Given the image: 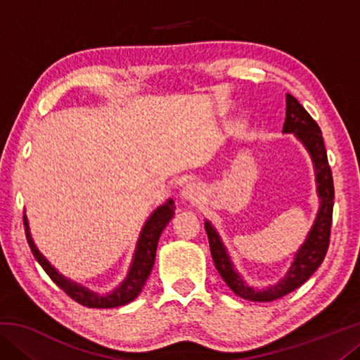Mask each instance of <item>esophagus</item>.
<instances>
[{
  "label": "esophagus",
  "instance_id": "obj_1",
  "mask_svg": "<svg viewBox=\"0 0 360 360\" xmlns=\"http://www.w3.org/2000/svg\"><path fill=\"white\" fill-rule=\"evenodd\" d=\"M181 197H182V200H184V202L197 203L203 198V188L200 187L198 184H195V182H188V184L184 188H182Z\"/></svg>",
  "mask_w": 360,
  "mask_h": 360
}]
</instances>
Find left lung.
Listing matches in <instances>:
<instances>
[{
	"instance_id": "obj_1",
	"label": "left lung",
	"mask_w": 360,
	"mask_h": 360,
	"mask_svg": "<svg viewBox=\"0 0 360 360\" xmlns=\"http://www.w3.org/2000/svg\"><path fill=\"white\" fill-rule=\"evenodd\" d=\"M283 133H292L303 144V148L308 150L314 167L316 188H318L319 197V210L313 222V227L309 229L307 240L303 241V245L295 252L294 260H292L284 278L265 289H255L252 285H249L235 268L233 262H231L227 248H225L221 240V235L217 233V230L212 227L210 221H205V230L208 233L211 255L219 275L222 276L225 284L236 295L251 302H273L276 298L290 294L297 288H300L321 266L327 254L328 243H330L335 192L324 139H322L319 125L316 124L311 115L307 112V109L290 94L285 95V120L283 125Z\"/></svg>"
}]
</instances>
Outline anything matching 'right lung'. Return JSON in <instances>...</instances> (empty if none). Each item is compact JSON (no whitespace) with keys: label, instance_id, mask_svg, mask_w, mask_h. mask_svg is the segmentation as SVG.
Listing matches in <instances>:
<instances>
[{"label":"right lung","instance_id":"add662e5","mask_svg":"<svg viewBox=\"0 0 360 360\" xmlns=\"http://www.w3.org/2000/svg\"><path fill=\"white\" fill-rule=\"evenodd\" d=\"M174 202L169 198L167 200V203L158 206V208L148 217V221L143 225L141 233H139L136 249L135 254H133V260L129 268V273H127V278L117 285V288L106 295L96 294V292L90 290L89 288H85V285L63 276L62 273H60L57 268L39 252L38 246L34 245L32 231H30L27 214H23V225H25L27 241L34 255V259L38 260V264L42 268H44V271L51 276L52 281L63 292H66L72 300L89 308H117L122 307V304H127L135 300L139 295V292L143 290L144 284L148 281L152 271V266H154L158 238H160L163 229L167 227L168 222L172 221V217L174 216Z\"/></svg>","mask_w":360,"mask_h":360}]
</instances>
